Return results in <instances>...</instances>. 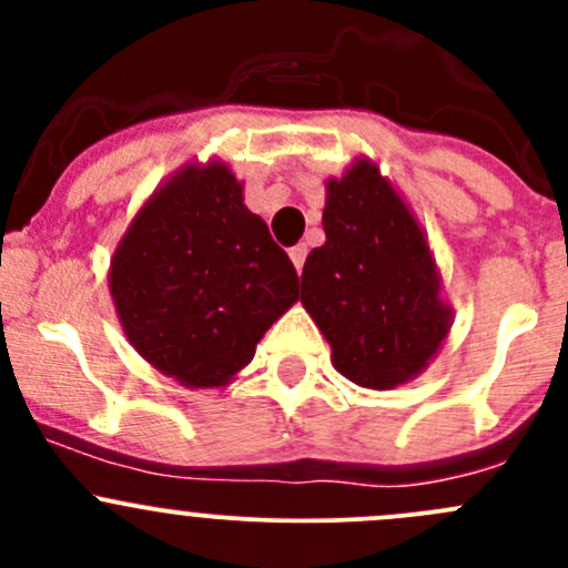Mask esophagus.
<instances>
[{
	"mask_svg": "<svg viewBox=\"0 0 568 568\" xmlns=\"http://www.w3.org/2000/svg\"><path fill=\"white\" fill-rule=\"evenodd\" d=\"M288 255H291V261H294L296 272L302 274V266H305V257H307V247H305V244H296V247H291Z\"/></svg>",
	"mask_w": 568,
	"mask_h": 568,
	"instance_id": "34e87169",
	"label": "esophagus"
}]
</instances>
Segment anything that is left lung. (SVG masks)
<instances>
[{
	"label": "left lung",
	"mask_w": 568,
	"mask_h": 568,
	"mask_svg": "<svg viewBox=\"0 0 568 568\" xmlns=\"http://www.w3.org/2000/svg\"><path fill=\"white\" fill-rule=\"evenodd\" d=\"M324 247L302 268V305L354 385L393 390L428 368L454 324L423 227L374 162L326 181Z\"/></svg>",
	"instance_id": "1"
}]
</instances>
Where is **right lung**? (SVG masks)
I'll return each mask as SVG.
<instances>
[{
  "instance_id": "obj_1",
  "label": "right lung",
  "mask_w": 568,
  "mask_h": 568,
  "mask_svg": "<svg viewBox=\"0 0 568 568\" xmlns=\"http://www.w3.org/2000/svg\"><path fill=\"white\" fill-rule=\"evenodd\" d=\"M222 162L186 164L151 194L109 266L131 346L183 387H225L300 300V274Z\"/></svg>"
}]
</instances>
